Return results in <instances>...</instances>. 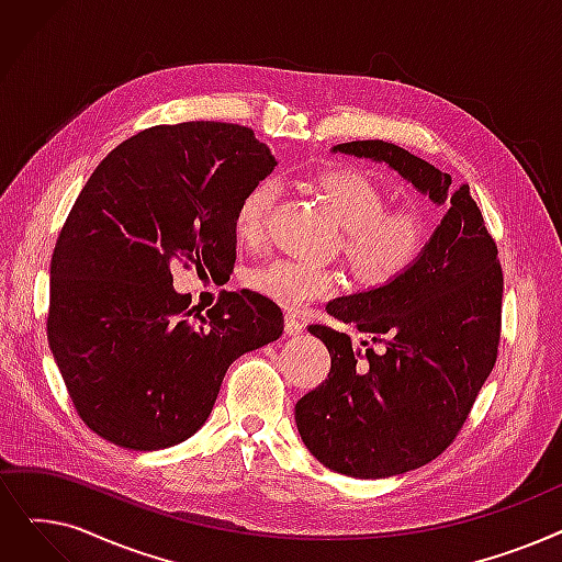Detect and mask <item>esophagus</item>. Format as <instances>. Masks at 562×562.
<instances>
[{
	"mask_svg": "<svg viewBox=\"0 0 562 562\" xmlns=\"http://www.w3.org/2000/svg\"><path fill=\"white\" fill-rule=\"evenodd\" d=\"M303 330H305L303 322L296 319L294 314H286V316H284V333H286L289 337H296V335H301Z\"/></svg>",
	"mask_w": 562,
	"mask_h": 562,
	"instance_id": "34e87169",
	"label": "esophagus"
}]
</instances>
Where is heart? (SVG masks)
<instances>
[{
  "mask_svg": "<svg viewBox=\"0 0 562 562\" xmlns=\"http://www.w3.org/2000/svg\"><path fill=\"white\" fill-rule=\"evenodd\" d=\"M278 181L261 179L243 194L234 229L240 240H257L278 200ZM319 190L341 223V252L356 278L368 286H383L402 278L425 250L427 227L411 209H385V190L358 169H328L316 177ZM250 286L271 301L296 310L314 299L330 296L339 276L296 259L268 261L250 273Z\"/></svg>",
  "mask_w": 562,
  "mask_h": 562,
  "instance_id": "b5f03b06",
  "label": "heart"
}]
</instances>
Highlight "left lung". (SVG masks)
<instances>
[{
	"mask_svg": "<svg viewBox=\"0 0 562 562\" xmlns=\"http://www.w3.org/2000/svg\"><path fill=\"white\" fill-rule=\"evenodd\" d=\"M383 162L443 206L420 259L395 282L326 305L337 322L385 349H364L328 326H310L330 353L328 379L296 404L305 448L335 473L379 480L441 454L492 374L501 339L503 271L469 186L383 139L330 149ZM368 345V341H362Z\"/></svg>",
	"mask_w": 562,
	"mask_h": 562,
	"instance_id": "obj_1",
	"label": "left lung"
}]
</instances>
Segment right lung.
Wrapping results in <instances>:
<instances>
[{"instance_id":"right-lung-1","label":"right lung","mask_w":562,"mask_h":562,"mask_svg":"<svg viewBox=\"0 0 562 562\" xmlns=\"http://www.w3.org/2000/svg\"><path fill=\"white\" fill-rule=\"evenodd\" d=\"M276 156L246 126L186 121L119 144L72 204L50 263L47 341L85 425L105 441L172 448L211 416L229 364L271 345L280 307L225 294L202 316L172 266L221 273L234 213Z\"/></svg>"}]
</instances>
